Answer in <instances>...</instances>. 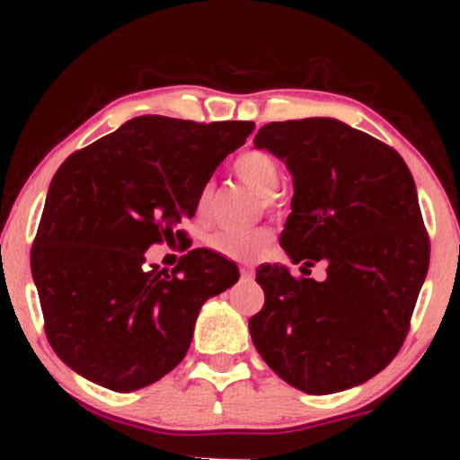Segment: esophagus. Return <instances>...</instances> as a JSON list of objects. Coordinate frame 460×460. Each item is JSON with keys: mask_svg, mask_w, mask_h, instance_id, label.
<instances>
[{"mask_svg": "<svg viewBox=\"0 0 460 460\" xmlns=\"http://www.w3.org/2000/svg\"><path fill=\"white\" fill-rule=\"evenodd\" d=\"M240 274L242 281H252V279H255V270H252V268H240Z\"/></svg>", "mask_w": 460, "mask_h": 460, "instance_id": "obj_1", "label": "esophagus"}]
</instances>
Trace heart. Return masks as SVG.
I'll list each match as a JSON object with an SVG mask.
<instances>
[{
	"instance_id": "1",
	"label": "heart",
	"mask_w": 460,
	"mask_h": 460,
	"mask_svg": "<svg viewBox=\"0 0 460 460\" xmlns=\"http://www.w3.org/2000/svg\"><path fill=\"white\" fill-rule=\"evenodd\" d=\"M235 175L242 181L248 183L252 190L263 194V197H270L277 190L279 179H281V168L274 162L272 155L263 151H246L237 157L234 164ZM209 203V188H205L199 197V214H205ZM274 240L272 229L268 226H255V229H226L218 231L208 240V244L212 251L220 252L226 260L234 261H252L255 257H260L266 246H270Z\"/></svg>"
}]
</instances>
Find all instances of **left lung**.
<instances>
[{
  "mask_svg": "<svg viewBox=\"0 0 460 460\" xmlns=\"http://www.w3.org/2000/svg\"><path fill=\"white\" fill-rule=\"evenodd\" d=\"M257 149L292 172V214L281 246L307 272L266 263V294L248 320L252 344L285 383L305 394L344 392L398 355L430 261L415 181L398 151L337 119L268 123Z\"/></svg>",
  "mask_w": 460,
  "mask_h": 460,
  "instance_id": "obj_1",
  "label": "left lung"
}]
</instances>
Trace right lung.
<instances>
[{
    "label": "right lung",
    "mask_w": 460,
    "mask_h": 460,
    "mask_svg": "<svg viewBox=\"0 0 460 460\" xmlns=\"http://www.w3.org/2000/svg\"><path fill=\"white\" fill-rule=\"evenodd\" d=\"M255 129L146 114L75 151L58 168L31 246V277L56 355L79 376L136 392L186 357L203 303L240 270L209 248L171 272L145 251L177 240L209 177Z\"/></svg>",
    "instance_id": "add662e5"
}]
</instances>
